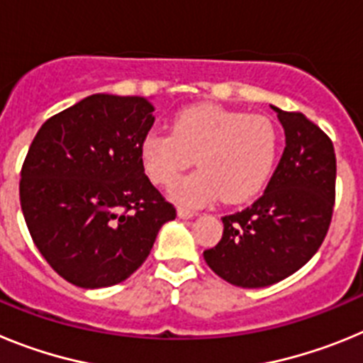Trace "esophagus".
I'll use <instances>...</instances> for the list:
<instances>
[{"label":"esophagus","instance_id":"1","mask_svg":"<svg viewBox=\"0 0 363 363\" xmlns=\"http://www.w3.org/2000/svg\"><path fill=\"white\" fill-rule=\"evenodd\" d=\"M178 216L184 218V220H189V218L196 216V211H191L187 207H178Z\"/></svg>","mask_w":363,"mask_h":363}]
</instances>
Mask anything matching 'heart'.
I'll return each mask as SVG.
<instances>
[{
	"label": "heart",
	"mask_w": 363,
	"mask_h": 363,
	"mask_svg": "<svg viewBox=\"0 0 363 363\" xmlns=\"http://www.w3.org/2000/svg\"><path fill=\"white\" fill-rule=\"evenodd\" d=\"M278 152L280 134L269 118L216 105L184 108L172 120V133L149 130L140 142V162L154 184L169 185L192 160L200 167L172 184L171 196L184 205L218 196L242 203L256 196L271 178Z\"/></svg>",
	"instance_id": "heart-1"
}]
</instances>
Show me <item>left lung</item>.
<instances>
[{"label": "left lung", "instance_id": "left-lung-1", "mask_svg": "<svg viewBox=\"0 0 363 363\" xmlns=\"http://www.w3.org/2000/svg\"><path fill=\"white\" fill-rule=\"evenodd\" d=\"M272 111L285 130L277 171L251 207L221 218V240L203 251L218 277L245 289L267 287L303 267L322 245L335 207L329 136L301 112Z\"/></svg>", "mask_w": 363, "mask_h": 363}]
</instances>
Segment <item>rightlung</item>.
Listing matches in <instances>:
<instances>
[{
  "mask_svg": "<svg viewBox=\"0 0 363 363\" xmlns=\"http://www.w3.org/2000/svg\"><path fill=\"white\" fill-rule=\"evenodd\" d=\"M152 112L140 96H86L41 125L21 167L19 201L38 251L83 289L127 280L176 218L140 162Z\"/></svg>",
  "mask_w": 363,
  "mask_h": 363,
  "instance_id": "add662e5",
  "label": "right lung"
}]
</instances>
